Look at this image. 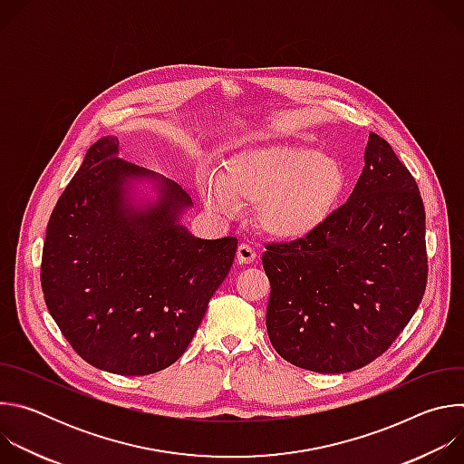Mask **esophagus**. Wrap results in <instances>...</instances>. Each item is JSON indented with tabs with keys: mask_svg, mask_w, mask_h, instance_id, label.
<instances>
[{
	"mask_svg": "<svg viewBox=\"0 0 464 464\" xmlns=\"http://www.w3.org/2000/svg\"><path fill=\"white\" fill-rule=\"evenodd\" d=\"M255 258H256V253H255V249L251 246H247V244H240L238 246V249H237L238 264H253Z\"/></svg>",
	"mask_w": 464,
	"mask_h": 464,
	"instance_id": "esophagus-1",
	"label": "esophagus"
}]
</instances>
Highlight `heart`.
Instances as JSON below:
<instances>
[{
    "instance_id": "b5f03b06",
    "label": "heart",
    "mask_w": 464,
    "mask_h": 464,
    "mask_svg": "<svg viewBox=\"0 0 464 464\" xmlns=\"http://www.w3.org/2000/svg\"><path fill=\"white\" fill-rule=\"evenodd\" d=\"M343 165L315 149L270 145L233 156L224 174H208L200 192L206 208L235 218L242 202L258 204V224L281 240H303L319 231L347 192Z\"/></svg>"
}]
</instances>
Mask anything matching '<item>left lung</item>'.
<instances>
[{
	"instance_id": "left-lung-1",
	"label": "left lung",
	"mask_w": 464,
	"mask_h": 464,
	"mask_svg": "<svg viewBox=\"0 0 464 464\" xmlns=\"http://www.w3.org/2000/svg\"><path fill=\"white\" fill-rule=\"evenodd\" d=\"M362 176L312 237L270 244L266 328L290 363L351 372L383 354L417 312L428 279L426 213L410 170L376 134Z\"/></svg>"
}]
</instances>
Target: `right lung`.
<instances>
[{"instance_id": "right-lung-1", "label": "right lung", "mask_w": 464, "mask_h": 464, "mask_svg": "<svg viewBox=\"0 0 464 464\" xmlns=\"http://www.w3.org/2000/svg\"><path fill=\"white\" fill-rule=\"evenodd\" d=\"M119 150L113 136L88 149L49 218L40 279L81 358L141 376L185 353L233 266L237 238L194 237L181 224L190 196Z\"/></svg>"}]
</instances>
